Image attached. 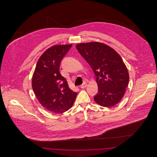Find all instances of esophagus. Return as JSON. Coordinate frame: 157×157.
Masks as SVG:
<instances>
[{
  "instance_id": "34e87169",
  "label": "esophagus",
  "mask_w": 157,
  "mask_h": 157,
  "mask_svg": "<svg viewBox=\"0 0 157 157\" xmlns=\"http://www.w3.org/2000/svg\"><path fill=\"white\" fill-rule=\"evenodd\" d=\"M87 83H85V82H84L83 84H82V85L81 86V88H82V89H83V88H85L86 86H87Z\"/></svg>"
}]
</instances>
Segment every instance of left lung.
Wrapping results in <instances>:
<instances>
[{"label":"left lung","instance_id":"8db88e82","mask_svg":"<svg viewBox=\"0 0 157 157\" xmlns=\"http://www.w3.org/2000/svg\"><path fill=\"white\" fill-rule=\"evenodd\" d=\"M76 48L96 76L98 93L94 97L95 102L108 108L118 104L129 81L127 67L120 55L109 46L98 42L81 43Z\"/></svg>","mask_w":157,"mask_h":157}]
</instances>
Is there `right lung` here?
I'll list each match as a JSON object with an SVG mask.
<instances>
[{
  "mask_svg": "<svg viewBox=\"0 0 157 157\" xmlns=\"http://www.w3.org/2000/svg\"><path fill=\"white\" fill-rule=\"evenodd\" d=\"M72 46L54 45L48 48L39 58L32 76V86L39 102L55 113L69 110L77 95L59 72L60 62Z\"/></svg>",
  "mask_w": 157,
  "mask_h": 157,
  "instance_id": "right-lung-1",
  "label": "right lung"
}]
</instances>
